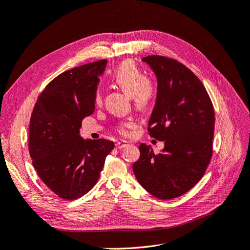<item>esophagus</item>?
Segmentation results:
<instances>
[{
	"label": "esophagus",
	"mask_w": 250,
	"mask_h": 250,
	"mask_svg": "<svg viewBox=\"0 0 250 250\" xmlns=\"http://www.w3.org/2000/svg\"><path fill=\"white\" fill-rule=\"evenodd\" d=\"M128 144L126 143V142H125V141H122V142H117L116 144H115V147L117 149H122V148H125V147H126Z\"/></svg>",
	"instance_id": "obj_1"
}]
</instances>
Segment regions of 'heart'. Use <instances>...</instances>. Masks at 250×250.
<instances>
[{
    "instance_id": "heart-1",
    "label": "heart",
    "mask_w": 250,
    "mask_h": 250,
    "mask_svg": "<svg viewBox=\"0 0 250 250\" xmlns=\"http://www.w3.org/2000/svg\"><path fill=\"white\" fill-rule=\"evenodd\" d=\"M112 79L118 87L132 97L137 109L146 110L153 103L156 96L155 83L146 77L133 61H125L120 63L115 69ZM94 100L96 104H101L102 91L100 89L95 92ZM133 126V122H125L118 125L117 131L120 135L127 136Z\"/></svg>"
}]
</instances>
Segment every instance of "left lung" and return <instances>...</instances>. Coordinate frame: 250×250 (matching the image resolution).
I'll use <instances>...</instances> for the list:
<instances>
[{
	"label": "left lung",
	"mask_w": 250,
	"mask_h": 250,
	"mask_svg": "<svg viewBox=\"0 0 250 250\" xmlns=\"http://www.w3.org/2000/svg\"><path fill=\"white\" fill-rule=\"evenodd\" d=\"M142 61L158 79L148 132L165 147L155 154L142 143L133 171L153 197L170 200L188 192L205 174L212 156L214 109L203 83L184 64L162 55Z\"/></svg>",
	"instance_id": "1"
}]
</instances>
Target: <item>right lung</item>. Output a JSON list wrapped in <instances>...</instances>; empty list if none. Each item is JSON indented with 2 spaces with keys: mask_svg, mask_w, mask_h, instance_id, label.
<instances>
[{
  "mask_svg": "<svg viewBox=\"0 0 250 250\" xmlns=\"http://www.w3.org/2000/svg\"><path fill=\"white\" fill-rule=\"evenodd\" d=\"M106 60L82 64L51 80L30 119L29 151L41 180L63 200H75L97 183L114 142L84 140L79 130L95 111V92Z\"/></svg>",
  "mask_w": 250,
  "mask_h": 250,
  "instance_id": "obj_1",
  "label": "right lung"
}]
</instances>
